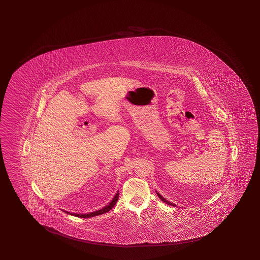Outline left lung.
I'll return each instance as SVG.
<instances>
[{"mask_svg":"<svg viewBox=\"0 0 260 260\" xmlns=\"http://www.w3.org/2000/svg\"><path fill=\"white\" fill-rule=\"evenodd\" d=\"M157 195H158V197H159V198H160V199L161 200L162 202H165V203H166L167 205H172V206H175V205H173V204H171V203H169L168 201H166V200L165 199V198H162V196H161V195H160V194L157 193Z\"/></svg>","mask_w":260,"mask_h":260,"instance_id":"obj_1","label":"left lung"}]
</instances>
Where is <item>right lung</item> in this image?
<instances>
[{"label": "right lung", "instance_id": "add662e5", "mask_svg": "<svg viewBox=\"0 0 260 260\" xmlns=\"http://www.w3.org/2000/svg\"><path fill=\"white\" fill-rule=\"evenodd\" d=\"M118 198H119V191H118L116 195L114 196V198H113V200H112L111 203H110V205H107V206H105L104 208H102V209H100V210L95 211V212H92V213H90V214H83V215H81V214H72V216H78V217H83V218L92 217V216H100V215L105 214L107 212H109L111 209H112V207H113L114 205H116ZM66 213L70 214L69 212H66Z\"/></svg>", "mask_w": 260, "mask_h": 260}]
</instances>
